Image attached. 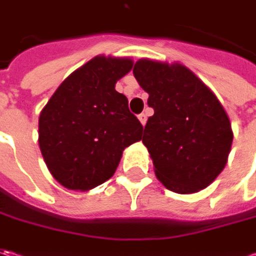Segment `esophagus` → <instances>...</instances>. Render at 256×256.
I'll list each match as a JSON object with an SVG mask.
<instances>
[{"mask_svg":"<svg viewBox=\"0 0 256 256\" xmlns=\"http://www.w3.org/2000/svg\"><path fill=\"white\" fill-rule=\"evenodd\" d=\"M138 120H140V122L142 124V125H145L146 124V114H140L138 115Z\"/></svg>","mask_w":256,"mask_h":256,"instance_id":"obj_1","label":"esophagus"}]
</instances>
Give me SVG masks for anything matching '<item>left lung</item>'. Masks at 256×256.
Wrapping results in <instances>:
<instances>
[{
	"label": "left lung",
	"instance_id": "obj_1",
	"mask_svg": "<svg viewBox=\"0 0 256 256\" xmlns=\"http://www.w3.org/2000/svg\"><path fill=\"white\" fill-rule=\"evenodd\" d=\"M132 72L154 108L142 142L156 178L178 194L206 188L225 168L234 138L221 102L191 70L178 62L144 58L135 62Z\"/></svg>",
	"mask_w": 256,
	"mask_h": 256
}]
</instances>
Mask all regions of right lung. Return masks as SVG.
Listing matches in <instances>:
<instances>
[{
	"instance_id": "add662e5",
	"label": "right lung",
	"mask_w": 256,
	"mask_h": 256,
	"mask_svg": "<svg viewBox=\"0 0 256 256\" xmlns=\"http://www.w3.org/2000/svg\"><path fill=\"white\" fill-rule=\"evenodd\" d=\"M132 65L131 58L95 56L65 78L40 114V150L65 188L88 191L104 184L124 150L142 138L126 96L115 91Z\"/></svg>"
}]
</instances>
